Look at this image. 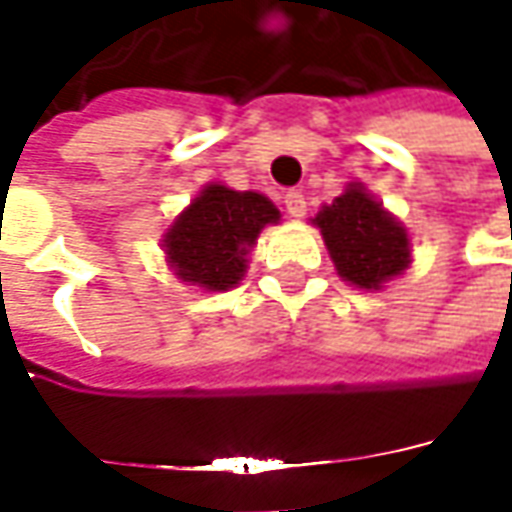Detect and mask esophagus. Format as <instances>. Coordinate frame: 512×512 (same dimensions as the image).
<instances>
[{
	"label": "esophagus",
	"instance_id": "1",
	"mask_svg": "<svg viewBox=\"0 0 512 512\" xmlns=\"http://www.w3.org/2000/svg\"><path fill=\"white\" fill-rule=\"evenodd\" d=\"M285 210L293 216V219H299V216H305V196L299 193V190H287L285 193Z\"/></svg>",
	"mask_w": 512,
	"mask_h": 512
}]
</instances>
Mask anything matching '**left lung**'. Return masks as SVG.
Segmentation results:
<instances>
[{
    "instance_id": "left-lung-1",
    "label": "left lung",
    "mask_w": 512,
    "mask_h": 512,
    "mask_svg": "<svg viewBox=\"0 0 512 512\" xmlns=\"http://www.w3.org/2000/svg\"><path fill=\"white\" fill-rule=\"evenodd\" d=\"M310 222L319 227L342 282L364 293L382 290L413 262L407 227L362 182H347Z\"/></svg>"
}]
</instances>
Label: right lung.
Here are the masks:
<instances>
[{
	"label": "right lung",
	"instance_id": "right-lung-1",
	"mask_svg": "<svg viewBox=\"0 0 512 512\" xmlns=\"http://www.w3.org/2000/svg\"><path fill=\"white\" fill-rule=\"evenodd\" d=\"M279 219V207L265 193L210 182L162 233L165 262L185 285L205 293L230 290L245 279L259 233Z\"/></svg>",
	"mask_w": 512,
	"mask_h": 512
}]
</instances>
